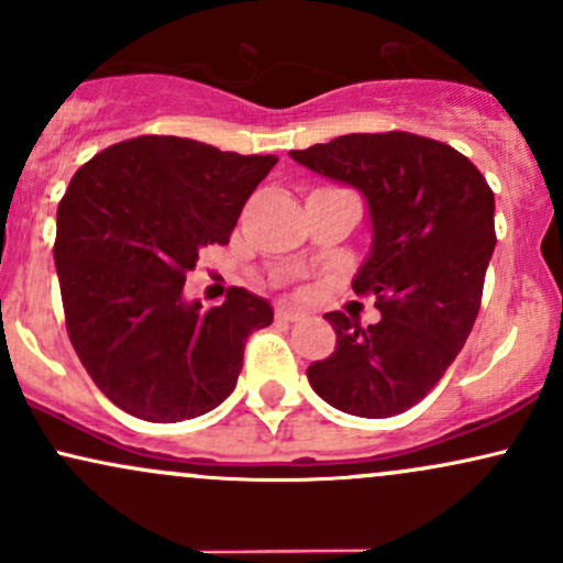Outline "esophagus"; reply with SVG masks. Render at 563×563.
<instances>
[{"mask_svg":"<svg viewBox=\"0 0 563 563\" xmlns=\"http://www.w3.org/2000/svg\"><path fill=\"white\" fill-rule=\"evenodd\" d=\"M275 318L283 320V322H296V320L303 318V312H299V309H294V307H277Z\"/></svg>","mask_w":563,"mask_h":563,"instance_id":"obj_1","label":"esophagus"}]
</instances>
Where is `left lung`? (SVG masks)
Here are the masks:
<instances>
[{
  "label": "left lung",
  "instance_id": "left-lung-1",
  "mask_svg": "<svg viewBox=\"0 0 563 563\" xmlns=\"http://www.w3.org/2000/svg\"><path fill=\"white\" fill-rule=\"evenodd\" d=\"M290 158L365 196L373 249L352 288L380 312L367 328L328 312L335 352L309 365V384L349 416H399L439 384L479 314L493 190L455 147L410 132L344 134Z\"/></svg>",
  "mask_w": 563,
  "mask_h": 563
}]
</instances>
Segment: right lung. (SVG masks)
<instances>
[{"instance_id": "add662e5", "label": "right lung", "mask_w": 563, "mask_h": 563, "mask_svg": "<svg viewBox=\"0 0 563 563\" xmlns=\"http://www.w3.org/2000/svg\"><path fill=\"white\" fill-rule=\"evenodd\" d=\"M275 156L142 134L106 147L57 206L55 267L68 339L115 407L151 423L214 410L235 389L251 331L273 322L262 296L222 307L183 299L206 245L230 243Z\"/></svg>"}]
</instances>
